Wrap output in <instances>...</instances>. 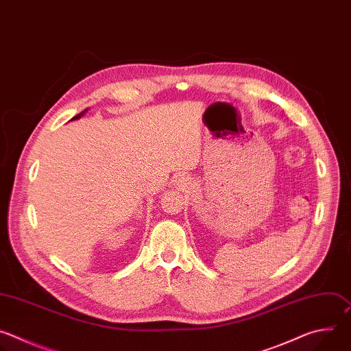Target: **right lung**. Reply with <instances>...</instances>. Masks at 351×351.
<instances>
[{
	"mask_svg": "<svg viewBox=\"0 0 351 351\" xmlns=\"http://www.w3.org/2000/svg\"><path fill=\"white\" fill-rule=\"evenodd\" d=\"M86 111H87V108H86V110H84V111H82V112H80V114H77V115H76V117H73V118H72V119H71V121H73V119H79V118H80V117H82V115H83V114H84V112H86Z\"/></svg>",
	"mask_w": 351,
	"mask_h": 351,
	"instance_id": "obj_1",
	"label": "right lung"
}]
</instances>
